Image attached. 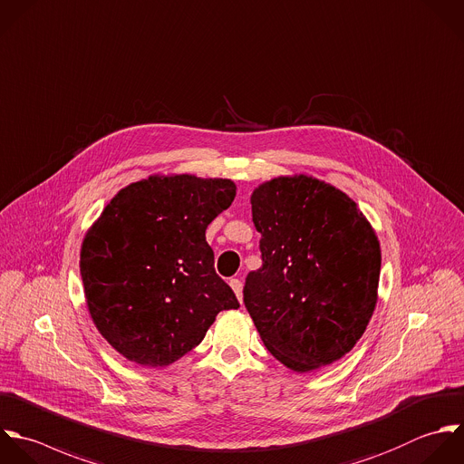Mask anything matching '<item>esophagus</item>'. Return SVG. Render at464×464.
I'll return each mask as SVG.
<instances>
[{"instance_id":"1","label":"esophagus","mask_w":464,"mask_h":464,"mask_svg":"<svg viewBox=\"0 0 464 464\" xmlns=\"http://www.w3.org/2000/svg\"><path fill=\"white\" fill-rule=\"evenodd\" d=\"M229 285H231V289L235 291L237 298L242 302V282H240L238 278H231V280H229Z\"/></svg>"}]
</instances>
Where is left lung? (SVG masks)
<instances>
[{
	"instance_id": "8db88e82",
	"label": "left lung",
	"mask_w": 464,
	"mask_h": 464,
	"mask_svg": "<svg viewBox=\"0 0 464 464\" xmlns=\"http://www.w3.org/2000/svg\"><path fill=\"white\" fill-rule=\"evenodd\" d=\"M262 267L244 304L267 351L295 372L345 356L372 318L378 237L356 204L313 177H278L253 191Z\"/></svg>"
}]
</instances>
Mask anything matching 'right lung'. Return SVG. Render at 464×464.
Segmentation results:
<instances>
[{
	"instance_id": "add662e5",
	"label": "right lung",
	"mask_w": 464,
	"mask_h": 464,
	"mask_svg": "<svg viewBox=\"0 0 464 464\" xmlns=\"http://www.w3.org/2000/svg\"><path fill=\"white\" fill-rule=\"evenodd\" d=\"M237 186L193 175L150 177L121 189L88 231L81 278L92 320L126 360L164 367L240 304L215 273L206 227Z\"/></svg>"
}]
</instances>
